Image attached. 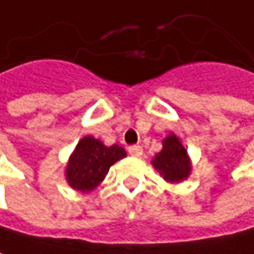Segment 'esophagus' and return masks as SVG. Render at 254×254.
Wrapping results in <instances>:
<instances>
[{
	"instance_id": "obj_1",
	"label": "esophagus",
	"mask_w": 254,
	"mask_h": 254,
	"mask_svg": "<svg viewBox=\"0 0 254 254\" xmlns=\"http://www.w3.org/2000/svg\"><path fill=\"white\" fill-rule=\"evenodd\" d=\"M128 152H129L131 156L140 158V156L143 155V147H141V146H131V147L128 149Z\"/></svg>"
}]
</instances>
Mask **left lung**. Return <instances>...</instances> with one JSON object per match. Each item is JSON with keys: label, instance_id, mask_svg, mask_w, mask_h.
I'll return each instance as SVG.
<instances>
[{"label": "left lung", "instance_id": "1", "mask_svg": "<svg viewBox=\"0 0 254 254\" xmlns=\"http://www.w3.org/2000/svg\"><path fill=\"white\" fill-rule=\"evenodd\" d=\"M164 149L152 161L153 167L170 183H180L190 174V159L188 150L176 134H170L164 140Z\"/></svg>", "mask_w": 254, "mask_h": 254}]
</instances>
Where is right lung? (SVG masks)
Masks as SVG:
<instances>
[{
  "mask_svg": "<svg viewBox=\"0 0 254 254\" xmlns=\"http://www.w3.org/2000/svg\"><path fill=\"white\" fill-rule=\"evenodd\" d=\"M125 156V149L117 144L107 147L90 135L83 137L69 156L65 170L66 182L75 190L90 192L105 179L110 167Z\"/></svg>",
  "mask_w": 254,
  "mask_h": 254,
  "instance_id": "1",
  "label": "right lung"
}]
</instances>
